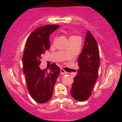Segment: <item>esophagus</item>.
Returning <instances> with one entry per match:
<instances>
[{"instance_id":"obj_1","label":"esophagus","mask_w":122,"mask_h":122,"mask_svg":"<svg viewBox=\"0 0 122 122\" xmlns=\"http://www.w3.org/2000/svg\"><path fill=\"white\" fill-rule=\"evenodd\" d=\"M60 74H61V75H64V74H67V72H66L65 70H64L63 69L61 68V71H60Z\"/></svg>"}]
</instances>
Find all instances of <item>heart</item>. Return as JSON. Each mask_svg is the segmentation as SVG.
I'll return each mask as SVG.
<instances>
[{"label": "heart", "mask_w": 122, "mask_h": 122, "mask_svg": "<svg viewBox=\"0 0 122 122\" xmlns=\"http://www.w3.org/2000/svg\"><path fill=\"white\" fill-rule=\"evenodd\" d=\"M72 37H75V36H71L70 37V38H72Z\"/></svg>", "instance_id": "1"}]
</instances>
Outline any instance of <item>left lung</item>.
Instances as JSON below:
<instances>
[{
	"instance_id": "obj_1",
	"label": "left lung",
	"mask_w": 122,
	"mask_h": 122,
	"mask_svg": "<svg viewBox=\"0 0 122 122\" xmlns=\"http://www.w3.org/2000/svg\"><path fill=\"white\" fill-rule=\"evenodd\" d=\"M79 68L74 78L71 90L72 97L78 102H84L92 95V91L98 77L100 65L97 43L90 32H87L84 45L78 60Z\"/></svg>"
}]
</instances>
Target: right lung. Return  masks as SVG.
<instances>
[{
  "label": "right lung",
  "instance_id": "add662e5",
  "mask_svg": "<svg viewBox=\"0 0 122 122\" xmlns=\"http://www.w3.org/2000/svg\"><path fill=\"white\" fill-rule=\"evenodd\" d=\"M60 26L47 25L36 28L31 33L26 42L22 63L27 88L35 102L44 103L51 98L54 87L60 72V68L53 63L50 71L41 70V55L50 48V35Z\"/></svg>",
  "mask_w": 122,
  "mask_h": 122
}]
</instances>
